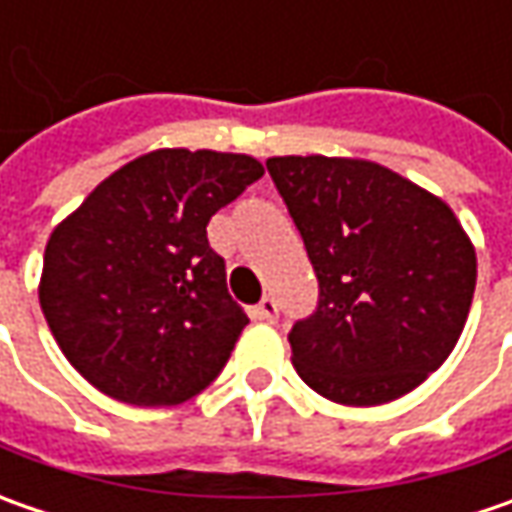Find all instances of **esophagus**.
Returning a JSON list of instances; mask_svg holds the SVG:
<instances>
[{"label":"esophagus","mask_w":512,"mask_h":512,"mask_svg":"<svg viewBox=\"0 0 512 512\" xmlns=\"http://www.w3.org/2000/svg\"><path fill=\"white\" fill-rule=\"evenodd\" d=\"M253 316H256L259 322H270V325H273V322L279 319V305H276V299L265 296L259 305L253 307Z\"/></svg>","instance_id":"esophagus-1"}]
</instances>
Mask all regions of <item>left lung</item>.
<instances>
[{"mask_svg":"<svg viewBox=\"0 0 512 512\" xmlns=\"http://www.w3.org/2000/svg\"><path fill=\"white\" fill-rule=\"evenodd\" d=\"M319 305L287 333L293 367L330 402L373 407L439 370L462 336L476 250L439 196L364 159L273 156Z\"/></svg>","mask_w":512,"mask_h":512,"instance_id":"obj_1","label":"left lung"}]
</instances>
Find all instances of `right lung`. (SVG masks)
Here are the masks:
<instances>
[{
  "label": "right lung",
  "instance_id": "right-lung-1",
  "mask_svg": "<svg viewBox=\"0 0 512 512\" xmlns=\"http://www.w3.org/2000/svg\"><path fill=\"white\" fill-rule=\"evenodd\" d=\"M262 173L245 153L153 150L110 173L50 233L39 305L96 390L168 407L222 373L247 316L227 293L207 222Z\"/></svg>",
  "mask_w": 512,
  "mask_h": 512
}]
</instances>
